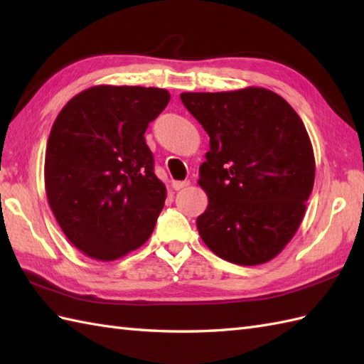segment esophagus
I'll list each match as a JSON object with an SVG mask.
<instances>
[{
  "mask_svg": "<svg viewBox=\"0 0 364 364\" xmlns=\"http://www.w3.org/2000/svg\"><path fill=\"white\" fill-rule=\"evenodd\" d=\"M189 184H191L189 180H186V181H173V183H172V188H173L175 191H180V189H183V188L189 186Z\"/></svg>",
  "mask_w": 364,
  "mask_h": 364,
  "instance_id": "esophagus-1",
  "label": "esophagus"
}]
</instances>
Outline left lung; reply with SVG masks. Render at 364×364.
I'll return each mask as SVG.
<instances>
[{"label":"left lung","mask_w":364,"mask_h":364,"mask_svg":"<svg viewBox=\"0 0 364 364\" xmlns=\"http://www.w3.org/2000/svg\"><path fill=\"white\" fill-rule=\"evenodd\" d=\"M210 136L198 184L208 194L197 228L208 249L239 266L275 258L300 225L314 184L304 122L275 92H184Z\"/></svg>","instance_id":"8db88e82"}]
</instances>
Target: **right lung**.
<instances>
[{"label":"right lung","instance_id":"1","mask_svg":"<svg viewBox=\"0 0 364 364\" xmlns=\"http://www.w3.org/2000/svg\"><path fill=\"white\" fill-rule=\"evenodd\" d=\"M170 100L166 89L95 86L73 97L53 123L45 189L76 249L112 261L141 247L164 208L145 131Z\"/></svg>","mask_w":364,"mask_h":364}]
</instances>
